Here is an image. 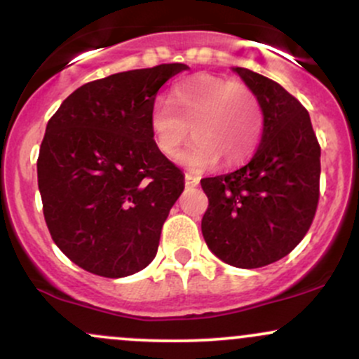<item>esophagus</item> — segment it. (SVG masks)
<instances>
[{"label":"esophagus","mask_w":359,"mask_h":359,"mask_svg":"<svg viewBox=\"0 0 359 359\" xmlns=\"http://www.w3.org/2000/svg\"><path fill=\"white\" fill-rule=\"evenodd\" d=\"M185 185H187V187H197V185H199V177L185 174Z\"/></svg>","instance_id":"esophagus-1"}]
</instances>
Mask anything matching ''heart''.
I'll list each match as a JSON object with an SVG mask.
<instances>
[{"label":"heart","instance_id":"1","mask_svg":"<svg viewBox=\"0 0 359 359\" xmlns=\"http://www.w3.org/2000/svg\"><path fill=\"white\" fill-rule=\"evenodd\" d=\"M196 142L182 160L194 172L245 162L263 133V109L253 90L211 74L185 79L168 93L167 104L151 109L150 130L162 155L175 158L189 138Z\"/></svg>","mask_w":359,"mask_h":359}]
</instances>
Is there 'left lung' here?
I'll list each match as a JSON object with an SVG mask.
<instances>
[{"label": "left lung", "instance_id": "8db88e82", "mask_svg": "<svg viewBox=\"0 0 359 359\" xmlns=\"http://www.w3.org/2000/svg\"><path fill=\"white\" fill-rule=\"evenodd\" d=\"M234 72L262 104V142L246 165L201 180L209 199L201 228L222 262L259 269L287 257L311 228L320 147L307 109L278 82L250 69Z\"/></svg>", "mask_w": 359, "mask_h": 359}]
</instances>
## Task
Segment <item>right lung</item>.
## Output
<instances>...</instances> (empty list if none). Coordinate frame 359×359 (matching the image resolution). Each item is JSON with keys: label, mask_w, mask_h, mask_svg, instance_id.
<instances>
[{"label": "right lung", "mask_w": 359, "mask_h": 359, "mask_svg": "<svg viewBox=\"0 0 359 359\" xmlns=\"http://www.w3.org/2000/svg\"><path fill=\"white\" fill-rule=\"evenodd\" d=\"M185 64L113 74L81 86L48 119L36 174L53 243L86 271L143 270L184 191V174L155 147L158 89Z\"/></svg>", "instance_id": "1"}]
</instances>
